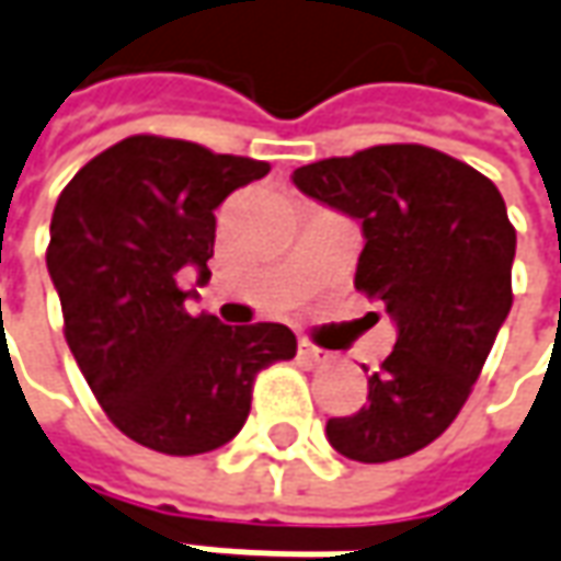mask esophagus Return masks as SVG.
Returning a JSON list of instances; mask_svg holds the SVG:
<instances>
[{"instance_id":"1","label":"esophagus","mask_w":561,"mask_h":561,"mask_svg":"<svg viewBox=\"0 0 561 561\" xmlns=\"http://www.w3.org/2000/svg\"><path fill=\"white\" fill-rule=\"evenodd\" d=\"M300 357L307 359L310 366H325V363L332 359V354H329V351H322V347H317V344L300 341Z\"/></svg>"}]
</instances>
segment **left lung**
<instances>
[{"label": "left lung", "mask_w": 561, "mask_h": 561, "mask_svg": "<svg viewBox=\"0 0 561 561\" xmlns=\"http://www.w3.org/2000/svg\"><path fill=\"white\" fill-rule=\"evenodd\" d=\"M304 195L363 222L354 285L394 319V351L329 444L357 462L428 447L454 422L510 317L515 226L500 188L428 146H373L298 167Z\"/></svg>", "instance_id": "obj_1"}]
</instances>
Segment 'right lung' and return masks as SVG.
I'll list each match as a JSON object with an SVG mask.
<instances>
[{
	"mask_svg": "<svg viewBox=\"0 0 561 561\" xmlns=\"http://www.w3.org/2000/svg\"><path fill=\"white\" fill-rule=\"evenodd\" d=\"M266 173V161L142 133L95 154L58 195L46 266L65 339L107 419L148 450L222 447L242 432L257 373L298 351L279 322L192 317L180 288L183 266L210 279L214 210Z\"/></svg>",
	"mask_w": 561,
	"mask_h": 561,
	"instance_id": "right-lung-1",
	"label": "right lung"
}]
</instances>
